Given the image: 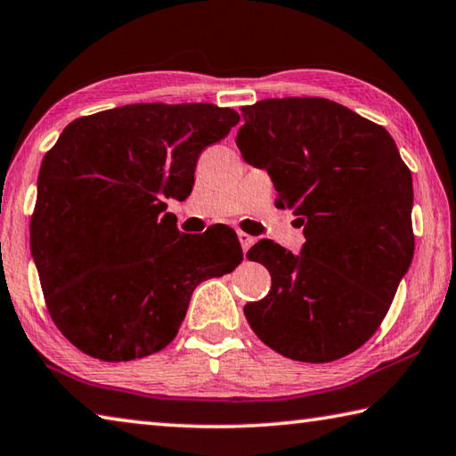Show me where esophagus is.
<instances>
[{"label": "esophagus", "mask_w": 456, "mask_h": 456, "mask_svg": "<svg viewBox=\"0 0 456 456\" xmlns=\"http://www.w3.org/2000/svg\"><path fill=\"white\" fill-rule=\"evenodd\" d=\"M237 237H239V243H241V247H243V251H245V253L249 251V247L255 243V239H253L251 235L243 233V231H237Z\"/></svg>", "instance_id": "esophagus-1"}]
</instances>
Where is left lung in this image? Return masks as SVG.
<instances>
[{"instance_id": "obj_1", "label": "left lung", "mask_w": 456, "mask_h": 456, "mask_svg": "<svg viewBox=\"0 0 456 456\" xmlns=\"http://www.w3.org/2000/svg\"><path fill=\"white\" fill-rule=\"evenodd\" d=\"M243 159L267 169L275 205L305 225L299 255L261 239L247 256L271 291L245 305L261 341L287 359L330 362L380 327L415 253L412 177L383 126L322 97L241 107Z\"/></svg>"}]
</instances>
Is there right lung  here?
<instances>
[{
    "instance_id": "right-lung-1",
    "label": "right lung",
    "mask_w": 456,
    "mask_h": 456,
    "mask_svg": "<svg viewBox=\"0 0 456 456\" xmlns=\"http://www.w3.org/2000/svg\"><path fill=\"white\" fill-rule=\"evenodd\" d=\"M237 123L213 103H134L71 121L45 153L31 251L47 311L81 353L119 362L165 349L195 287L243 261L233 229L183 235L165 213Z\"/></svg>"
}]
</instances>
